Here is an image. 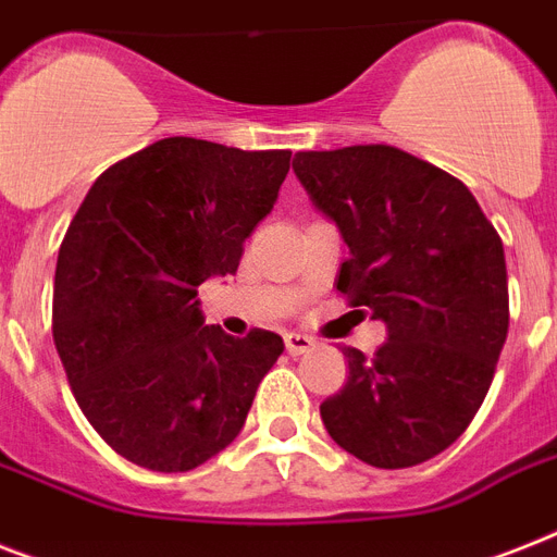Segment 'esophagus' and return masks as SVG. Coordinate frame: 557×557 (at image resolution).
<instances>
[{
	"label": "esophagus",
	"instance_id": "1",
	"mask_svg": "<svg viewBox=\"0 0 557 557\" xmlns=\"http://www.w3.org/2000/svg\"><path fill=\"white\" fill-rule=\"evenodd\" d=\"M314 346H318V341H314V337H309V334H300V332H288L286 334V351L292 357L306 355V351H311Z\"/></svg>",
	"mask_w": 557,
	"mask_h": 557
}]
</instances>
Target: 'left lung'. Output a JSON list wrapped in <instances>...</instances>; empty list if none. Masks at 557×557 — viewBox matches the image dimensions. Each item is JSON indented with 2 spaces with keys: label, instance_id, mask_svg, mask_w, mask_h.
<instances>
[{
  "label": "left lung",
  "instance_id": "8db88e82",
  "mask_svg": "<svg viewBox=\"0 0 557 557\" xmlns=\"http://www.w3.org/2000/svg\"><path fill=\"white\" fill-rule=\"evenodd\" d=\"M294 174L349 246L337 292L386 323L374 357L343 346L349 381L320 404L332 441L406 469L458 441L509 332L504 243L467 185L392 146L297 151Z\"/></svg>",
  "mask_w": 557,
  "mask_h": 557
}]
</instances>
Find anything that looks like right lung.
I'll list each match as a JSON object with an SVG mask.
<instances>
[{
	"mask_svg": "<svg viewBox=\"0 0 557 557\" xmlns=\"http://www.w3.org/2000/svg\"><path fill=\"white\" fill-rule=\"evenodd\" d=\"M292 151L169 137L90 185L59 246L53 343L76 404L131 463L188 472L246 423L283 337L206 325L197 288L234 274Z\"/></svg>",
	"mask_w": 557,
	"mask_h": 557,
	"instance_id": "obj_1",
	"label": "right lung"
}]
</instances>
